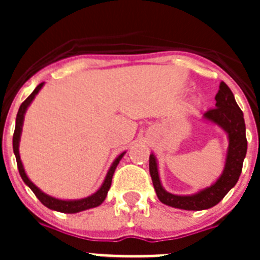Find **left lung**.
Masks as SVG:
<instances>
[{"label": "left lung", "mask_w": 260, "mask_h": 260, "mask_svg": "<svg viewBox=\"0 0 260 260\" xmlns=\"http://www.w3.org/2000/svg\"><path fill=\"white\" fill-rule=\"evenodd\" d=\"M215 100V108L203 114V121L219 126L228 137L229 144L222 173L212 185L190 195L172 194L162 187L156 156L153 153L150 155V174L156 195L158 201L169 207L186 211L208 210L219 203L240 178L247 151L246 126L243 113L236 103L233 92L224 82L220 83L219 92L216 93Z\"/></svg>", "instance_id": "8db88e82"}]
</instances>
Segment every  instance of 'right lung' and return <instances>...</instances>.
<instances>
[{
  "label": "right lung",
  "mask_w": 260,
  "mask_h": 260,
  "mask_svg": "<svg viewBox=\"0 0 260 260\" xmlns=\"http://www.w3.org/2000/svg\"><path fill=\"white\" fill-rule=\"evenodd\" d=\"M43 86H44V83L39 84V86L34 89V92H32L31 95H29L28 98L22 103V105L19 107V110H18L17 119H15V130H14V135H13V150H14V155H15V158H17V164H18V169H19L20 177H22L23 182L26 183L29 189L34 191V194L38 197L39 201L44 204L45 207L49 208V210L57 211V212H63V213H77V212H82V211L89 210V208L98 207V206H100V204L105 201V198H107V194L110 189V185H112V178H113L114 171H116L117 165L119 164L121 158L123 157V155H125L126 152H122L121 155H118L116 158H114V161L112 162L109 171H108L107 176H105L104 182H103V185L99 187L98 191L93 192V194L89 195V197H87V198H82V199H58L52 197V195L45 194L44 191H41L38 186L29 180L26 171H24V167H23L22 160H20V155H19V142H20V135H22L23 122H24V114H26L27 109H28V107L31 105V103L34 102V99L36 98V95H38L39 91H40Z\"/></svg>",
  "instance_id": "obj_1"
}]
</instances>
